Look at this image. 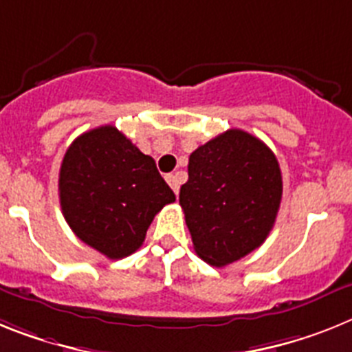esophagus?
<instances>
[{"label":"esophagus","mask_w":352,"mask_h":352,"mask_svg":"<svg viewBox=\"0 0 352 352\" xmlns=\"http://www.w3.org/2000/svg\"><path fill=\"white\" fill-rule=\"evenodd\" d=\"M166 182H168V184H170V188L173 189V193L179 195V189H180L179 177L173 175V173H170V175H166Z\"/></svg>","instance_id":"34e87169"}]
</instances>
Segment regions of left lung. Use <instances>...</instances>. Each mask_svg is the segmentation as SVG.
I'll return each mask as SVG.
<instances>
[{
	"label": "left lung",
	"mask_w": 352,
	"mask_h": 352,
	"mask_svg": "<svg viewBox=\"0 0 352 352\" xmlns=\"http://www.w3.org/2000/svg\"><path fill=\"white\" fill-rule=\"evenodd\" d=\"M179 204L201 261L225 267L265 241L282 201L273 151L241 129L219 134L189 155Z\"/></svg>",
	"instance_id": "obj_1"
}]
</instances>
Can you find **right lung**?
Instances as JSON below:
<instances>
[{
  "mask_svg": "<svg viewBox=\"0 0 352 352\" xmlns=\"http://www.w3.org/2000/svg\"><path fill=\"white\" fill-rule=\"evenodd\" d=\"M58 191L72 232L113 261L136 252L155 214L175 201L154 159L113 125L88 131L70 143Z\"/></svg>",
  "mask_w": 352,
  "mask_h": 352,
  "instance_id": "add662e5",
  "label": "right lung"
}]
</instances>
